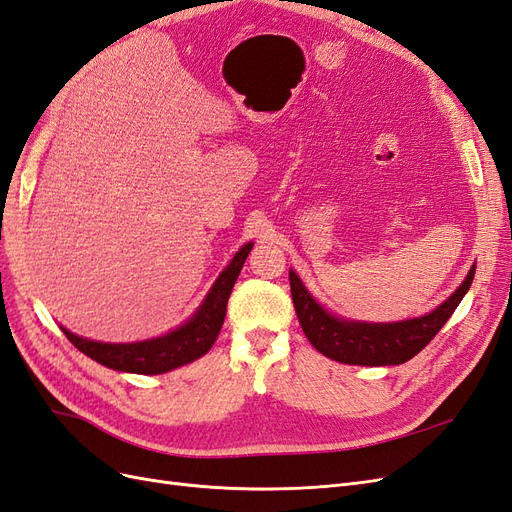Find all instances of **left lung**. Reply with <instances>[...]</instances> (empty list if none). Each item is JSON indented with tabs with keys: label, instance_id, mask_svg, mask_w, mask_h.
<instances>
[{
	"label": "left lung",
	"instance_id": "8db88e82",
	"mask_svg": "<svg viewBox=\"0 0 512 512\" xmlns=\"http://www.w3.org/2000/svg\"><path fill=\"white\" fill-rule=\"evenodd\" d=\"M476 265L468 271L466 280L442 305L429 314L397 320V322H363L348 320L329 312L320 305L312 292L305 288L301 277L290 269V292L297 309L301 329L318 352L346 365H401L421 352L436 333L453 316L461 299L472 286Z\"/></svg>",
	"mask_w": 512,
	"mask_h": 512
}]
</instances>
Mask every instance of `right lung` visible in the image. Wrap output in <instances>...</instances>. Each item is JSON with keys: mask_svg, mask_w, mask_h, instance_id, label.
Returning <instances> with one entry per match:
<instances>
[{"mask_svg": "<svg viewBox=\"0 0 512 512\" xmlns=\"http://www.w3.org/2000/svg\"><path fill=\"white\" fill-rule=\"evenodd\" d=\"M252 247V241L241 245V250L218 275V280L213 282L207 297L198 305L196 312L183 324H179L177 329L168 331L160 337H151L143 339V342L130 344H108L76 335L66 327L59 329L64 331V335L74 344V348H79L83 354L89 356V359H94L96 363L115 371L156 376L166 374V371L177 369L181 365H188L200 359L203 354H207L215 339H218L232 286H235L237 277L243 269V262Z\"/></svg>", "mask_w": 512, "mask_h": 512, "instance_id": "add662e5", "label": "right lung"}]
</instances>
